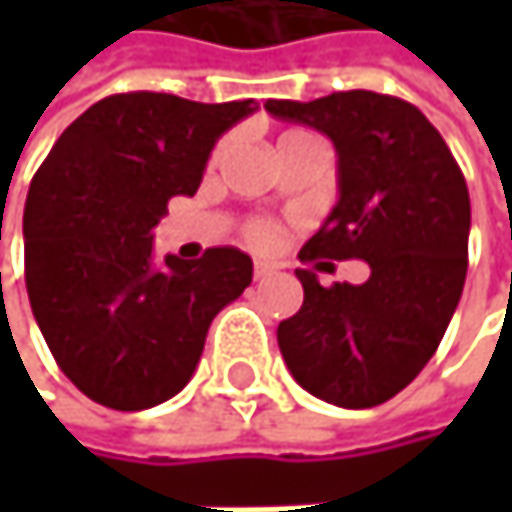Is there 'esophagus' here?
<instances>
[{
    "mask_svg": "<svg viewBox=\"0 0 512 512\" xmlns=\"http://www.w3.org/2000/svg\"><path fill=\"white\" fill-rule=\"evenodd\" d=\"M272 272V266L269 263H263V260H255V278L260 281V278H266Z\"/></svg>",
    "mask_w": 512,
    "mask_h": 512,
    "instance_id": "obj_1",
    "label": "esophagus"
}]
</instances>
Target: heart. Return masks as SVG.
<instances>
[{
	"label": "heart",
	"mask_w": 512,
	"mask_h": 512,
	"mask_svg": "<svg viewBox=\"0 0 512 512\" xmlns=\"http://www.w3.org/2000/svg\"><path fill=\"white\" fill-rule=\"evenodd\" d=\"M284 136H296V133H284ZM249 237H252L255 243H260V246H263V243H269V240H272V231H269L266 225H260V222H257V225H252V228H249Z\"/></svg>",
	"instance_id": "heart-1"
}]
</instances>
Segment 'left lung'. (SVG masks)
<instances>
[{
	"instance_id": "left-lung-1",
	"label": "left lung",
	"mask_w": 512,
	"mask_h": 512,
	"mask_svg": "<svg viewBox=\"0 0 512 512\" xmlns=\"http://www.w3.org/2000/svg\"><path fill=\"white\" fill-rule=\"evenodd\" d=\"M266 112L326 133L338 154V204L299 260H367L364 284L323 287L296 269L302 308L278 323L293 379L314 397L370 409L403 391L439 350L468 269L471 201L460 165L400 97L338 91Z\"/></svg>"
}]
</instances>
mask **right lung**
I'll list each match as a JSON object with an SVG mask.
<instances>
[{
    "label": "right lung",
    "mask_w": 512,
    "mask_h": 512,
    "mask_svg": "<svg viewBox=\"0 0 512 512\" xmlns=\"http://www.w3.org/2000/svg\"><path fill=\"white\" fill-rule=\"evenodd\" d=\"M255 100L112 94L52 145L29 186L26 290L61 373L94 403L139 412L195 373L213 317L252 284V257L207 249L154 263V228L195 195L216 139Z\"/></svg>",
    "instance_id": "add662e5"
}]
</instances>
